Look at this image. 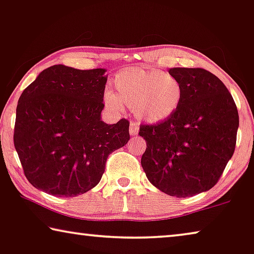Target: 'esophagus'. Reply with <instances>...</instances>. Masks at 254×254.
<instances>
[{
	"label": "esophagus",
	"mask_w": 254,
	"mask_h": 254,
	"mask_svg": "<svg viewBox=\"0 0 254 254\" xmlns=\"http://www.w3.org/2000/svg\"><path fill=\"white\" fill-rule=\"evenodd\" d=\"M138 132H139V126L137 123L132 122L130 124V134L131 135H137Z\"/></svg>",
	"instance_id": "esophagus-1"
}]
</instances>
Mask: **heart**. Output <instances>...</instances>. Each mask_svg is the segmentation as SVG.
I'll return each instance as SVG.
<instances>
[{
    "instance_id": "b5f03b06",
    "label": "heart",
    "mask_w": 254,
    "mask_h": 254,
    "mask_svg": "<svg viewBox=\"0 0 254 254\" xmlns=\"http://www.w3.org/2000/svg\"><path fill=\"white\" fill-rule=\"evenodd\" d=\"M113 90H106L105 104L116 112L123 103L148 123H160L176 114L184 99V88L176 76L160 69L127 68L114 77Z\"/></svg>"
}]
</instances>
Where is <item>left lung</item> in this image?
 I'll return each instance as SVG.
<instances>
[{
    "label": "left lung",
    "instance_id": "obj_1",
    "mask_svg": "<svg viewBox=\"0 0 254 254\" xmlns=\"http://www.w3.org/2000/svg\"><path fill=\"white\" fill-rule=\"evenodd\" d=\"M184 88L176 114L140 127L147 148L141 166L153 186L170 196L190 197L207 191L232 158L240 121L232 94L202 68L169 69Z\"/></svg>",
    "mask_w": 254,
    "mask_h": 254
}]
</instances>
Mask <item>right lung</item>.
I'll return each instance as SVG.
<instances>
[{
    "label": "right lung",
    "mask_w": 254,
    "mask_h": 254,
    "mask_svg": "<svg viewBox=\"0 0 254 254\" xmlns=\"http://www.w3.org/2000/svg\"><path fill=\"white\" fill-rule=\"evenodd\" d=\"M105 73L55 65L22 91L13 142L35 188L58 197L84 194L99 184L108 155L127 143V120L101 121Z\"/></svg>",
    "instance_id": "obj_1"
}]
</instances>
